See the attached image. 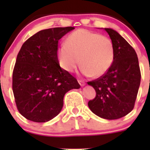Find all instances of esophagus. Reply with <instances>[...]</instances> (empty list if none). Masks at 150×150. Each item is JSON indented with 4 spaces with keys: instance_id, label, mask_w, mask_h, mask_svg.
I'll return each mask as SVG.
<instances>
[{
    "instance_id": "1",
    "label": "esophagus",
    "mask_w": 150,
    "mask_h": 150,
    "mask_svg": "<svg viewBox=\"0 0 150 150\" xmlns=\"http://www.w3.org/2000/svg\"><path fill=\"white\" fill-rule=\"evenodd\" d=\"M78 83H79V84L81 85V86H84L85 85H86V83H85L84 81H80V80H79V81H78Z\"/></svg>"
}]
</instances>
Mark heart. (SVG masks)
<instances>
[{"instance_id":"1","label":"heart","mask_w":150,"mask_h":150,"mask_svg":"<svg viewBox=\"0 0 150 150\" xmlns=\"http://www.w3.org/2000/svg\"><path fill=\"white\" fill-rule=\"evenodd\" d=\"M114 44L110 38L86 29H79L67 38L58 50L60 66L68 72L78 67L81 72L99 78L105 75L114 61Z\"/></svg>"}]
</instances>
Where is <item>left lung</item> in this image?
<instances>
[{
  "mask_svg": "<svg viewBox=\"0 0 150 150\" xmlns=\"http://www.w3.org/2000/svg\"><path fill=\"white\" fill-rule=\"evenodd\" d=\"M114 44L115 57L105 75L88 82L96 97L88 103L99 117L115 120L128 115L135 104L141 81L138 57L133 47L115 30L104 28Z\"/></svg>",
  "mask_w": 150,
  "mask_h": 150,
  "instance_id": "left-lung-1",
  "label": "left lung"
}]
</instances>
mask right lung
I'll return each mask as SVG.
<instances>
[{"label": "right lung", "instance_id": "add662e5", "mask_svg": "<svg viewBox=\"0 0 150 150\" xmlns=\"http://www.w3.org/2000/svg\"><path fill=\"white\" fill-rule=\"evenodd\" d=\"M74 29L40 30L22 45L13 68L12 88L16 107L28 120L49 121L61 112L67 92L81 87L61 68L57 57L59 40Z\"/></svg>", "mask_w": 150, "mask_h": 150}]
</instances>
